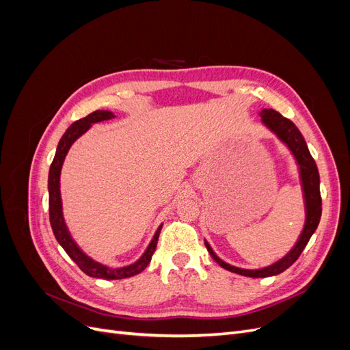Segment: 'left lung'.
Masks as SVG:
<instances>
[{
  "mask_svg": "<svg viewBox=\"0 0 350 350\" xmlns=\"http://www.w3.org/2000/svg\"><path fill=\"white\" fill-rule=\"evenodd\" d=\"M260 115H261L262 124L269 126V129L289 147L296 159V162L299 165L304 197H305V207H306V220L298 242H296V245L292 248V251L288 254V256H284L282 260L271 264L269 267L258 269V270H245V269L230 266V264L221 261L213 252V250L210 248L208 243L204 242L210 256L213 257V260L219 264V266L232 273H237V274H241V276H247V278L276 276V274H280L286 269H289L292 264L299 258L301 252L306 247V243H308L310 238L312 237L321 219L320 174H319V169H317L315 161L308 150V146H306L301 131L298 130V126L274 109H262Z\"/></svg>",
  "mask_w": 350,
  "mask_h": 350,
  "instance_id": "8db88e82",
  "label": "left lung"
}]
</instances>
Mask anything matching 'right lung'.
<instances>
[{
  "instance_id": "right-lung-1",
  "label": "right lung",
  "mask_w": 350,
  "mask_h": 350,
  "mask_svg": "<svg viewBox=\"0 0 350 350\" xmlns=\"http://www.w3.org/2000/svg\"><path fill=\"white\" fill-rule=\"evenodd\" d=\"M113 118V113L109 111H94L89 113L84 118L72 122L64 135L61 137V140L57 147V153L54 161L51 163L49 167V176H48V189H49V221H51V228L57 241L59 242V245L64 248V251L68 254V257L77 264L81 271H84L90 278H98V279H105V280H118V279H125V278H131L135 276V274L142 273L152 260L153 252L157 245V239L159 234H161L162 225L159 226L156 230V234L152 239V242L147 247L146 252L142 256L139 261H135L131 266L121 267V269H109L107 266H103L100 262H96L88 257L77 245L76 242L72 241L70 237L64 217H62V206H61V194H59V174H61V167L62 163H64V159L70 150L71 144L76 142L81 134L86 133L90 125L99 121L105 120H111Z\"/></svg>"
}]
</instances>
